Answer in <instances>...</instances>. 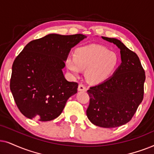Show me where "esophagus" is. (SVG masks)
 Returning <instances> with one entry per match:
<instances>
[{"mask_svg": "<svg viewBox=\"0 0 154 154\" xmlns=\"http://www.w3.org/2000/svg\"><path fill=\"white\" fill-rule=\"evenodd\" d=\"M78 90H79V91H86V90H87V87H86L85 86L83 85V84H79V87H78Z\"/></svg>", "mask_w": 154, "mask_h": 154, "instance_id": "1", "label": "esophagus"}]
</instances>
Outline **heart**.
<instances>
[{
    "instance_id": "b5f03b06",
    "label": "heart",
    "mask_w": 154,
    "mask_h": 154,
    "mask_svg": "<svg viewBox=\"0 0 154 154\" xmlns=\"http://www.w3.org/2000/svg\"><path fill=\"white\" fill-rule=\"evenodd\" d=\"M118 63L116 53L103 46L92 45L79 48L75 51L74 59L66 60L67 69L75 75L80 69L87 70V77L94 83L101 82L108 78Z\"/></svg>"
}]
</instances>
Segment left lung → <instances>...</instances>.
Segmentation results:
<instances>
[{
	"label": "left lung",
	"instance_id": "1",
	"mask_svg": "<svg viewBox=\"0 0 154 154\" xmlns=\"http://www.w3.org/2000/svg\"><path fill=\"white\" fill-rule=\"evenodd\" d=\"M120 49L122 63L113 75L101 84L89 88V120L106 128L128 123L144 98L145 72L137 55L120 40L102 36Z\"/></svg>",
	"mask_w": 154,
	"mask_h": 154
}]
</instances>
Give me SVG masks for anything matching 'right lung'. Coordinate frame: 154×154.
Segmentation results:
<instances>
[{
  "label": "right lung",
  "instance_id": "right-lung-1",
  "mask_svg": "<svg viewBox=\"0 0 154 154\" xmlns=\"http://www.w3.org/2000/svg\"><path fill=\"white\" fill-rule=\"evenodd\" d=\"M86 36L51 34L27 44L14 60L10 87L20 111L29 119L50 121L77 92L62 69L70 49Z\"/></svg>",
  "mask_w": 154,
  "mask_h": 154
}]
</instances>
